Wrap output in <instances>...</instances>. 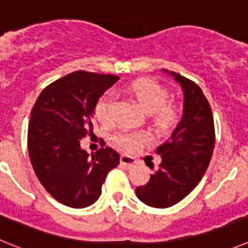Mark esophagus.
<instances>
[{"instance_id":"obj_1","label":"esophagus","mask_w":248,"mask_h":248,"mask_svg":"<svg viewBox=\"0 0 248 248\" xmlns=\"http://www.w3.org/2000/svg\"><path fill=\"white\" fill-rule=\"evenodd\" d=\"M120 162H121L122 166H124L126 168H132L136 163H137L136 162L135 158L131 157V155H122L121 157H120Z\"/></svg>"}]
</instances>
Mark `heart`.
<instances>
[{"instance_id": "heart-1", "label": "heart", "mask_w": 248, "mask_h": 248, "mask_svg": "<svg viewBox=\"0 0 248 248\" xmlns=\"http://www.w3.org/2000/svg\"><path fill=\"white\" fill-rule=\"evenodd\" d=\"M127 91L143 108L147 115H155V124L160 127H167L174 121L175 113L169 106V93L158 82L148 79H140L131 82L127 86ZM113 108L115 99L112 93H108L99 99L95 108V113L99 121L108 124L113 120ZM116 143L121 148L133 152L140 148L147 140L144 133L137 132H120L115 136Z\"/></svg>"}]
</instances>
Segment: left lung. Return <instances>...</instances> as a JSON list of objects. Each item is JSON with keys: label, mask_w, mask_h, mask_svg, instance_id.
Masks as SVG:
<instances>
[{"label": "left lung", "mask_w": 248, "mask_h": 248, "mask_svg": "<svg viewBox=\"0 0 248 248\" xmlns=\"http://www.w3.org/2000/svg\"><path fill=\"white\" fill-rule=\"evenodd\" d=\"M162 71L182 90L183 115L168 140L155 149L162 158L159 168L144 186L136 189L140 202L158 209L173 206L199 184L215 147L213 111L202 89L174 71Z\"/></svg>", "instance_id": "1"}]
</instances>
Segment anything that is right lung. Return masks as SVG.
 <instances>
[{
	"label": "right lung",
	"instance_id": "obj_1",
	"mask_svg": "<svg viewBox=\"0 0 248 248\" xmlns=\"http://www.w3.org/2000/svg\"><path fill=\"white\" fill-rule=\"evenodd\" d=\"M120 78L75 71L41 93L31 112L28 153L35 175L62 204L88 207L101 195V186L120 155L110 147L91 155L80 140L93 131L100 97Z\"/></svg>",
	"mask_w": 248,
	"mask_h": 248
}]
</instances>
